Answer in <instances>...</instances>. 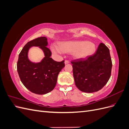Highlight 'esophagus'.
<instances>
[{
  "label": "esophagus",
  "mask_w": 129,
  "mask_h": 129,
  "mask_svg": "<svg viewBox=\"0 0 129 129\" xmlns=\"http://www.w3.org/2000/svg\"><path fill=\"white\" fill-rule=\"evenodd\" d=\"M70 63V62L68 61V60H65V61H64V63H65V64H68V63Z\"/></svg>",
  "instance_id": "1"
}]
</instances>
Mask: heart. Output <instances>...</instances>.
Returning a JSON list of instances; mask_svg holds the SVG:
<instances>
[{
    "instance_id": "obj_1",
    "label": "heart",
    "mask_w": 129,
    "mask_h": 129,
    "mask_svg": "<svg viewBox=\"0 0 129 129\" xmlns=\"http://www.w3.org/2000/svg\"><path fill=\"white\" fill-rule=\"evenodd\" d=\"M51 50L54 53L73 52V56L77 58H84L91 55L95 50V45L87 41H69L61 43L58 46L53 45Z\"/></svg>"
}]
</instances>
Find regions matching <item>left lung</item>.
<instances>
[{"mask_svg": "<svg viewBox=\"0 0 129 129\" xmlns=\"http://www.w3.org/2000/svg\"><path fill=\"white\" fill-rule=\"evenodd\" d=\"M71 63L76 86L83 92L91 93L100 90L110 77L112 64L110 51L103 43L99 45L92 55Z\"/></svg>", "mask_w": 129, "mask_h": 129, "instance_id": "1", "label": "left lung"}]
</instances>
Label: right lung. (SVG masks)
Listing matches in <instances>:
<instances>
[{
    "label": "right lung",
    "instance_id": "obj_1",
    "mask_svg": "<svg viewBox=\"0 0 129 129\" xmlns=\"http://www.w3.org/2000/svg\"><path fill=\"white\" fill-rule=\"evenodd\" d=\"M47 45V38H38L27 42L19 55L17 71L19 77L24 86L36 94L44 95L52 91L56 84L58 74L65 66L64 60L57 62L50 57L52 53ZM33 46H39L45 54L38 63L28 59V50Z\"/></svg>",
    "mask_w": 129,
    "mask_h": 129
}]
</instances>
